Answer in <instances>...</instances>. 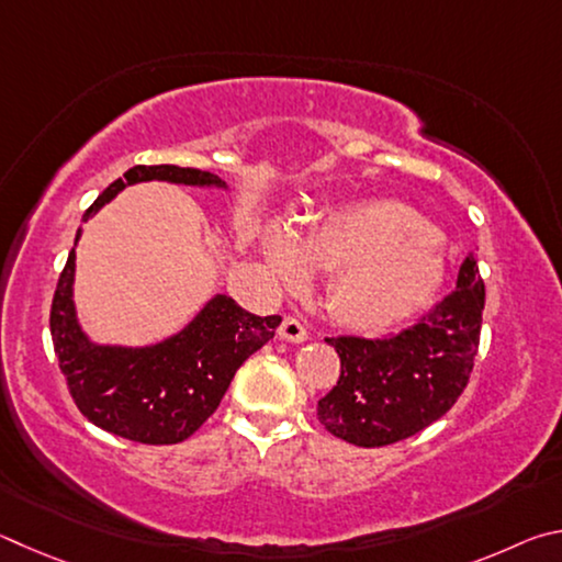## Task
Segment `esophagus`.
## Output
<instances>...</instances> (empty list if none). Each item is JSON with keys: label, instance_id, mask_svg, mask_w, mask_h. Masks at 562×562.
Instances as JSON below:
<instances>
[{"label": "esophagus", "instance_id": "esophagus-1", "mask_svg": "<svg viewBox=\"0 0 562 562\" xmlns=\"http://www.w3.org/2000/svg\"><path fill=\"white\" fill-rule=\"evenodd\" d=\"M279 336L289 342H303L308 338V330L296 316H283L279 326Z\"/></svg>", "mask_w": 562, "mask_h": 562}]
</instances>
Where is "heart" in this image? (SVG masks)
I'll list each match as a JSON object with an SVG mask.
<instances>
[{
	"label": "heart",
	"mask_w": 562,
	"mask_h": 562,
	"mask_svg": "<svg viewBox=\"0 0 562 562\" xmlns=\"http://www.w3.org/2000/svg\"><path fill=\"white\" fill-rule=\"evenodd\" d=\"M276 273L299 281L303 266L333 269L326 308L356 328H385L425 306L441 281V239L400 202H368L336 212L291 244L269 241Z\"/></svg>",
	"instance_id": "obj_1"
}]
</instances>
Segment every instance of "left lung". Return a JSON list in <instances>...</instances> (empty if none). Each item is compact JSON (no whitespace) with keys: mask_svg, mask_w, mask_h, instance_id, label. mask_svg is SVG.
Wrapping results in <instances>:
<instances>
[{"mask_svg":"<svg viewBox=\"0 0 562 562\" xmlns=\"http://www.w3.org/2000/svg\"><path fill=\"white\" fill-rule=\"evenodd\" d=\"M484 303V279L469 251L454 291L415 326L382 338H326L340 358V378L318 400L321 425L348 445L375 449L445 417L474 370Z\"/></svg>","mask_w":562,"mask_h":562,"instance_id":"1","label":"left lung"}]
</instances>
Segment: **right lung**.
Here are the masks:
<instances>
[{
    "instance_id": "1",
    "label": "right lung",
    "mask_w": 562,
    "mask_h": 562,
    "mask_svg": "<svg viewBox=\"0 0 562 562\" xmlns=\"http://www.w3.org/2000/svg\"><path fill=\"white\" fill-rule=\"evenodd\" d=\"M145 180L222 184L220 177L196 167L135 165L105 187L83 220L125 184ZM74 259L71 249L48 313L58 370L88 422L137 445H177L192 437L220 407L244 360L266 346L281 323L279 316H254L234 299L216 296L180 336L160 346L143 350L93 346L76 323Z\"/></svg>"
}]
</instances>
